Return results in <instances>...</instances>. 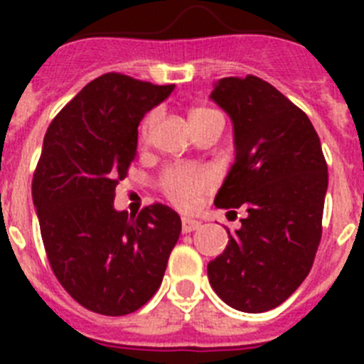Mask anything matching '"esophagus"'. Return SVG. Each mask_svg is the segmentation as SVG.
I'll return each mask as SVG.
<instances>
[{
	"label": "esophagus",
	"instance_id": "34e87169",
	"mask_svg": "<svg viewBox=\"0 0 364 364\" xmlns=\"http://www.w3.org/2000/svg\"><path fill=\"white\" fill-rule=\"evenodd\" d=\"M200 228V222L193 220V218H182V231L184 233H191V231L198 230Z\"/></svg>",
	"mask_w": 364,
	"mask_h": 364
}]
</instances>
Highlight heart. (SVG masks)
Here are the masks:
<instances>
[{"label": "heart", "mask_w": 364, "mask_h": 364, "mask_svg": "<svg viewBox=\"0 0 364 364\" xmlns=\"http://www.w3.org/2000/svg\"><path fill=\"white\" fill-rule=\"evenodd\" d=\"M211 114H215L213 109L195 107L189 111V122L195 124V122L211 117ZM154 122H156V112H149L144 118L142 129H140V140L149 138ZM211 184H213V175L205 167L189 166V164L169 167L160 178V186H162V191L166 193V197L173 204L178 205L180 210H191L193 205L198 202V198L211 188Z\"/></svg>", "instance_id": "1"}]
</instances>
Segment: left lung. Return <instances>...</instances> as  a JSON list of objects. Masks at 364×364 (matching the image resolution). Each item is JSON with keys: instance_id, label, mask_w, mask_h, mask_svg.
I'll return each mask as SVG.
<instances>
[{"instance_id": "left-lung-1", "label": "left lung", "mask_w": 364, "mask_h": 364, "mask_svg": "<svg viewBox=\"0 0 364 364\" xmlns=\"http://www.w3.org/2000/svg\"><path fill=\"white\" fill-rule=\"evenodd\" d=\"M211 100L230 114L235 134V164L215 205H244L247 215L240 230H228L208 277L231 308L260 314L282 304L314 266L328 166L310 118L272 83L252 74L222 78Z\"/></svg>"}]
</instances>
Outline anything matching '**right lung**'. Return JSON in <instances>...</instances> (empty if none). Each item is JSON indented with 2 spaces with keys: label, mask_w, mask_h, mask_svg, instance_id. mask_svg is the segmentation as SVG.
<instances>
[{
  "label": "right lung",
  "mask_w": 364,
  "mask_h": 364,
  "mask_svg": "<svg viewBox=\"0 0 364 364\" xmlns=\"http://www.w3.org/2000/svg\"><path fill=\"white\" fill-rule=\"evenodd\" d=\"M120 73L87 83L45 133L32 178L45 253L67 294L95 314L127 315L162 284L180 237L178 213L114 210V189L136 156L138 124L171 95Z\"/></svg>",
  "instance_id": "obj_1"
}]
</instances>
